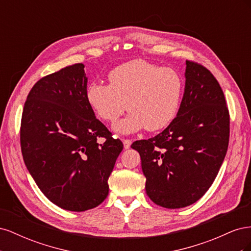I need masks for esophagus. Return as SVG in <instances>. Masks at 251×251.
<instances>
[{"mask_svg":"<svg viewBox=\"0 0 251 251\" xmlns=\"http://www.w3.org/2000/svg\"><path fill=\"white\" fill-rule=\"evenodd\" d=\"M123 142H124V147H125V149H130L131 144H132V140H130V139H124V140H123Z\"/></svg>","mask_w":251,"mask_h":251,"instance_id":"esophagus-1","label":"esophagus"}]
</instances>
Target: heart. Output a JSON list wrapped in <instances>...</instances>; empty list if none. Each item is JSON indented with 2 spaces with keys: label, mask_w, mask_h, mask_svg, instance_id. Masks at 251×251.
I'll return each instance as SVG.
<instances>
[{
  "label": "heart",
  "mask_w": 251,
  "mask_h": 251,
  "mask_svg": "<svg viewBox=\"0 0 251 251\" xmlns=\"http://www.w3.org/2000/svg\"><path fill=\"white\" fill-rule=\"evenodd\" d=\"M183 77L173 68H162L144 59L119 65L109 74V85H88L86 100L98 118L114 123L127 108L131 112L114 130L131 134L146 127L159 131L176 117L183 94Z\"/></svg>",
  "instance_id": "heart-1"
}]
</instances>
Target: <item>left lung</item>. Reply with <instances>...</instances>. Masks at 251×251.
Masks as SVG:
<instances>
[{"mask_svg": "<svg viewBox=\"0 0 251 251\" xmlns=\"http://www.w3.org/2000/svg\"><path fill=\"white\" fill-rule=\"evenodd\" d=\"M229 141V112L218 80L204 66L186 60L185 89L177 117L153 138L133 142L155 204L181 208L208 191Z\"/></svg>", "mask_w": 251, "mask_h": 251, "instance_id": "1", "label": "left lung"}]
</instances>
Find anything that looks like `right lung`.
Here are the masks:
<instances>
[{
    "instance_id": "add662e5",
    "label": "right lung",
    "mask_w": 251,
    "mask_h": 251,
    "mask_svg": "<svg viewBox=\"0 0 251 251\" xmlns=\"http://www.w3.org/2000/svg\"><path fill=\"white\" fill-rule=\"evenodd\" d=\"M83 68L68 66L35 83L20 132L22 155L35 183L52 203L71 211L94 208L107 198L108 179L124 149L86 100Z\"/></svg>"
}]
</instances>
